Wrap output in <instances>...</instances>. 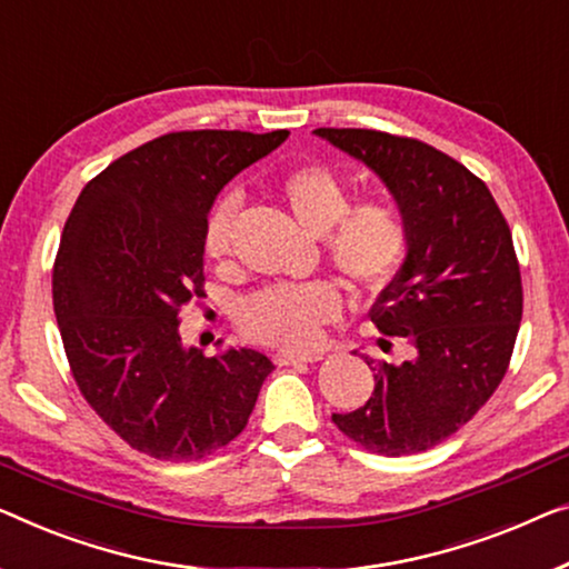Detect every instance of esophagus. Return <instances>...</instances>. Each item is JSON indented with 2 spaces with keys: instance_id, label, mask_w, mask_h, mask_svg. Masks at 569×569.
<instances>
[{
  "instance_id": "34e87169",
  "label": "esophagus",
  "mask_w": 569,
  "mask_h": 569,
  "mask_svg": "<svg viewBox=\"0 0 569 569\" xmlns=\"http://www.w3.org/2000/svg\"><path fill=\"white\" fill-rule=\"evenodd\" d=\"M278 366H301V362H317L321 360L319 352H288V350H281L273 355Z\"/></svg>"
}]
</instances>
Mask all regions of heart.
Instances as JSON below:
<instances>
[{
	"label": "heart",
	"mask_w": 569,
	"mask_h": 569,
	"mask_svg": "<svg viewBox=\"0 0 569 569\" xmlns=\"http://www.w3.org/2000/svg\"><path fill=\"white\" fill-rule=\"evenodd\" d=\"M281 193L293 217L313 234H325L332 266L360 291H380L393 281L409 250V230L401 211L386 201L350 207V189L332 168L301 166L283 176ZM237 199L222 197L203 224V252L219 260L230 252ZM342 311V291L335 281L270 286L240 307V329L258 342L307 350L321 327Z\"/></svg>",
	"instance_id": "heart-1"
}]
</instances>
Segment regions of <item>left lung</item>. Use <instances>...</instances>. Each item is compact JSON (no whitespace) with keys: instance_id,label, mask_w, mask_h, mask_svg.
I'll list each match as a JSON object with an SVG mask.
<instances>
[{"instance_id":"1","label":"left lung","mask_w":569,"mask_h":569,"mask_svg":"<svg viewBox=\"0 0 569 569\" xmlns=\"http://www.w3.org/2000/svg\"><path fill=\"white\" fill-rule=\"evenodd\" d=\"M313 134L366 163L409 230L403 266L370 319L411 345L413 358H366L372 396L332 421L370 452H423L486 406L511 362L523 311L511 230L488 186L427 142L337 127Z\"/></svg>"}]
</instances>
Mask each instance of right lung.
<instances>
[{"instance_id": "add662e5", "label": "right lung", "mask_w": 569, "mask_h": 569, "mask_svg": "<svg viewBox=\"0 0 569 569\" xmlns=\"http://www.w3.org/2000/svg\"><path fill=\"white\" fill-rule=\"evenodd\" d=\"M288 130L168 132L83 186L53 266L66 358L107 427L156 460H201L256 409L266 355L183 347L178 311L203 293V224L217 193ZM219 345V342H217Z\"/></svg>"}]
</instances>
